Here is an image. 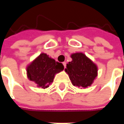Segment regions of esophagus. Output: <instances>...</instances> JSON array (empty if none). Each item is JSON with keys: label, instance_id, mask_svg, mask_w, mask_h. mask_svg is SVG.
Instances as JSON below:
<instances>
[{"label": "esophagus", "instance_id": "1", "mask_svg": "<svg viewBox=\"0 0 124 124\" xmlns=\"http://www.w3.org/2000/svg\"><path fill=\"white\" fill-rule=\"evenodd\" d=\"M63 65H64V67L66 68V62H63Z\"/></svg>", "mask_w": 124, "mask_h": 124}]
</instances>
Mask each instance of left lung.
<instances>
[{
    "mask_svg": "<svg viewBox=\"0 0 124 124\" xmlns=\"http://www.w3.org/2000/svg\"><path fill=\"white\" fill-rule=\"evenodd\" d=\"M72 61L68 62L65 69L74 86L87 88L91 86L98 76V68L83 53L71 55Z\"/></svg>",
    "mask_w": 124,
    "mask_h": 124,
    "instance_id": "left-lung-1",
    "label": "left lung"
}]
</instances>
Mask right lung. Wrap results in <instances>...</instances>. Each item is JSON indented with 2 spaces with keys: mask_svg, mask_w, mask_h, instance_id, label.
<instances>
[{
  "mask_svg": "<svg viewBox=\"0 0 124 124\" xmlns=\"http://www.w3.org/2000/svg\"><path fill=\"white\" fill-rule=\"evenodd\" d=\"M62 63L56 62L46 54L42 53L26 68L27 76L38 87L46 88L54 80V76L64 70Z\"/></svg>",
  "mask_w": 124,
  "mask_h": 124,
  "instance_id": "right-lung-1",
  "label": "right lung"
}]
</instances>
